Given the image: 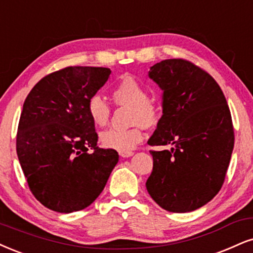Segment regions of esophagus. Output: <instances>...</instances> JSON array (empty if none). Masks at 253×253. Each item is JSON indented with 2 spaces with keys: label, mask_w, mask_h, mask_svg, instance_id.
<instances>
[{
  "label": "esophagus",
  "mask_w": 253,
  "mask_h": 253,
  "mask_svg": "<svg viewBox=\"0 0 253 253\" xmlns=\"http://www.w3.org/2000/svg\"><path fill=\"white\" fill-rule=\"evenodd\" d=\"M133 155L132 151H120V156L123 158H127V157H131Z\"/></svg>",
  "instance_id": "esophagus-1"
}]
</instances>
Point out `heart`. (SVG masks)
Masks as SVG:
<instances>
[{
	"label": "heart",
	"instance_id": "obj_1",
	"mask_svg": "<svg viewBox=\"0 0 253 253\" xmlns=\"http://www.w3.org/2000/svg\"><path fill=\"white\" fill-rule=\"evenodd\" d=\"M111 97L118 107H131L130 121L135 126L129 129H111L101 133V143L105 148L118 151L132 150L143 139V126H154L160 118L157 105L149 99L148 89L131 76L123 77L112 89ZM90 120L96 126H105L110 121V105L99 96H92L86 105Z\"/></svg>",
	"mask_w": 253,
	"mask_h": 253
}]
</instances>
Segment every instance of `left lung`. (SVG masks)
<instances>
[{"label":"left lung","mask_w":253,"mask_h":253,"mask_svg":"<svg viewBox=\"0 0 253 253\" xmlns=\"http://www.w3.org/2000/svg\"><path fill=\"white\" fill-rule=\"evenodd\" d=\"M149 77L163 90V115L148 144L173 148L150 151L146 190L164 210L190 212L222 188L235 144L231 112L213 77L192 62L164 60Z\"/></svg>","instance_id":"8db88e82"}]
</instances>
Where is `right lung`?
Segmentation results:
<instances>
[{
  "mask_svg": "<svg viewBox=\"0 0 253 253\" xmlns=\"http://www.w3.org/2000/svg\"><path fill=\"white\" fill-rule=\"evenodd\" d=\"M109 68L67 67L43 77L24 101L16 151L30 191L52 211L88 208L118 162L97 146L88 101L104 85Z\"/></svg>",
  "mask_w": 253,
  "mask_h": 253,
  "instance_id": "1",
  "label": "right lung"
}]
</instances>
